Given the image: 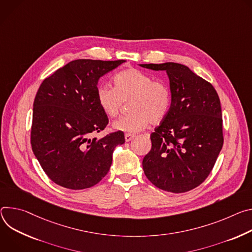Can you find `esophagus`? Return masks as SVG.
Instances as JSON below:
<instances>
[{"mask_svg":"<svg viewBox=\"0 0 252 252\" xmlns=\"http://www.w3.org/2000/svg\"><path fill=\"white\" fill-rule=\"evenodd\" d=\"M134 137H135L134 134H128V133H127V134H125V141H126V142H129V141L133 140Z\"/></svg>","mask_w":252,"mask_h":252,"instance_id":"34e87169","label":"esophagus"}]
</instances>
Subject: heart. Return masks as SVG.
I'll list each match as a JSON object with an SVG mask.
<instances>
[{"label": "heart", "instance_id": "1", "mask_svg": "<svg viewBox=\"0 0 252 252\" xmlns=\"http://www.w3.org/2000/svg\"><path fill=\"white\" fill-rule=\"evenodd\" d=\"M114 88L101 85L97 88V102L109 118L120 114L123 102H128L130 113L113 123V128L128 134L145 129L148 124H157L168 114L171 92L164 82L135 68L117 73L113 78Z\"/></svg>", "mask_w": 252, "mask_h": 252}]
</instances>
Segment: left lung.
Returning a JSON list of instances; mask_svg holds the SVG:
<instances>
[{"label":"left lung","mask_w":252,"mask_h":252,"mask_svg":"<svg viewBox=\"0 0 252 252\" xmlns=\"http://www.w3.org/2000/svg\"><path fill=\"white\" fill-rule=\"evenodd\" d=\"M140 66L166 71L171 91L168 114L150 135L152 147L142 162L144 173L162 190L187 192L207 178L223 145L218 94L209 82L182 64Z\"/></svg>","instance_id":"left-lung-1"}]
</instances>
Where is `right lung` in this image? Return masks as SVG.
Wrapping results in <instances>:
<instances>
[{
  "instance_id": "1",
  "label": "right lung",
  "mask_w": 252,
  "mask_h": 252,
  "mask_svg": "<svg viewBox=\"0 0 252 252\" xmlns=\"http://www.w3.org/2000/svg\"><path fill=\"white\" fill-rule=\"evenodd\" d=\"M124 60H74L46 78L36 94L31 128L32 150L48 177L62 187H92L108 173L117 145V131L92 137L109 120L97 102L99 79Z\"/></svg>"
}]
</instances>
